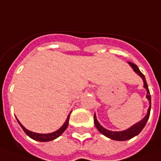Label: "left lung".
I'll use <instances>...</instances> for the list:
<instances>
[{
    "label": "left lung",
    "mask_w": 161,
    "mask_h": 161,
    "mask_svg": "<svg viewBox=\"0 0 161 161\" xmlns=\"http://www.w3.org/2000/svg\"><path fill=\"white\" fill-rule=\"evenodd\" d=\"M128 64H130V67L132 68L134 72L136 73V74L142 78V80L144 82V87L145 89L146 90V98L148 99L149 103H150L148 111H147V114H146V116H145L144 118L142 119V120H141L139 122L134 124L133 126H131L130 128L126 129V130H121V131H112V130H108V129H106V128L103 127V126H102V125L99 123L98 121H97V119L96 114L94 113V124H95L97 129L103 135L105 136L108 137V138H110V139L112 140H114V141H119V142H123V141H127V140L131 139V138H133L134 136L138 135V134L143 130V128L146 126V122L148 121L149 117H150V112H151V95H150V91H149L148 85L146 83V78H145L144 76V74L140 71L139 68L137 67L136 65L130 62H128Z\"/></svg>",
    "instance_id": "obj_1"
}]
</instances>
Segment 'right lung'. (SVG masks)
I'll use <instances>...</instances> for the list:
<instances>
[{
	"instance_id": "right-lung-1",
	"label": "right lung",
	"mask_w": 161,
	"mask_h": 161,
	"mask_svg": "<svg viewBox=\"0 0 161 161\" xmlns=\"http://www.w3.org/2000/svg\"><path fill=\"white\" fill-rule=\"evenodd\" d=\"M71 113V112H70ZM70 113L68 116L67 119H66V121L64 123L61 127L57 130L56 131H53L52 133H49V134H40V133H36V132H33V131H31V130H27L25 127L23 125H22L20 122L19 121V120L17 119V121H18V123L19 124V126H21V128L23 129L25 134L28 136H30L31 139L35 140V141H38V142H50V141H53V140L56 139V138H58L59 136H61L63 134V132L66 129H67L68 126H69V117H70Z\"/></svg>"
}]
</instances>
